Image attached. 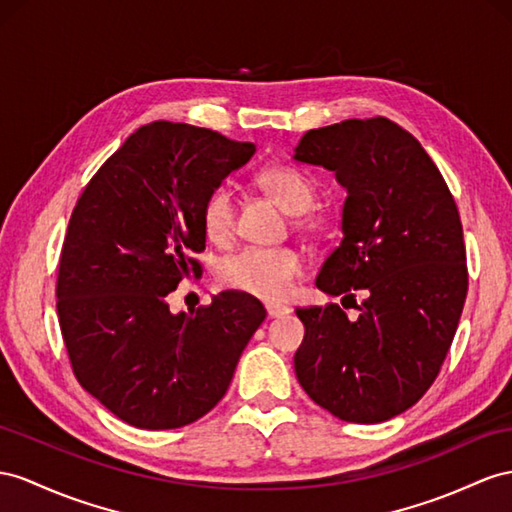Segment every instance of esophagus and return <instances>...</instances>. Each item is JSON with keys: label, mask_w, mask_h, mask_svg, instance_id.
I'll list each match as a JSON object with an SVG mask.
<instances>
[{"label": "esophagus", "mask_w": 512, "mask_h": 512, "mask_svg": "<svg viewBox=\"0 0 512 512\" xmlns=\"http://www.w3.org/2000/svg\"><path fill=\"white\" fill-rule=\"evenodd\" d=\"M266 311H268L270 318H283V316H287V313H290L292 309H290V307H283V305L268 303V305H266Z\"/></svg>", "instance_id": "34e87169"}]
</instances>
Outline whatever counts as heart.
Listing matches in <instances>:
<instances>
[{"label": "heart", "instance_id": "1", "mask_svg": "<svg viewBox=\"0 0 512 512\" xmlns=\"http://www.w3.org/2000/svg\"><path fill=\"white\" fill-rule=\"evenodd\" d=\"M257 186L272 196L285 212L303 214L300 225L309 231L322 227L318 214L307 209L316 203L318 186L305 170L296 166H268L257 175ZM203 229L209 240L227 242L235 231V196L227 186L216 188L203 203ZM305 257L294 248H259L246 246L222 259L218 281L244 294L264 300H283L294 283L303 277Z\"/></svg>", "mask_w": 512, "mask_h": 512}]
</instances>
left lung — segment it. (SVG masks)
Masks as SVG:
<instances>
[{"label": "left lung", "instance_id": "left-lung-1", "mask_svg": "<svg viewBox=\"0 0 512 512\" xmlns=\"http://www.w3.org/2000/svg\"><path fill=\"white\" fill-rule=\"evenodd\" d=\"M294 157L348 190L344 238L316 285L359 309L357 320L337 303L296 309V378L344 422H387L435 383L461 320L469 279L456 201L417 138L385 116L309 129Z\"/></svg>", "mask_w": 512, "mask_h": 512}]
</instances>
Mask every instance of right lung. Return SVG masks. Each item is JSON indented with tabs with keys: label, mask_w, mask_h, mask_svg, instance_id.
<instances>
[{
	"label": "right lung",
	"mask_w": 512,
	"mask_h": 512,
	"mask_svg": "<svg viewBox=\"0 0 512 512\" xmlns=\"http://www.w3.org/2000/svg\"><path fill=\"white\" fill-rule=\"evenodd\" d=\"M255 153L218 131L155 121L86 183L64 235L58 320L80 385L129 426L181 428L225 396L266 320L251 294L173 316L166 296L199 277L203 203Z\"/></svg>",
	"instance_id": "right-lung-1"
}]
</instances>
